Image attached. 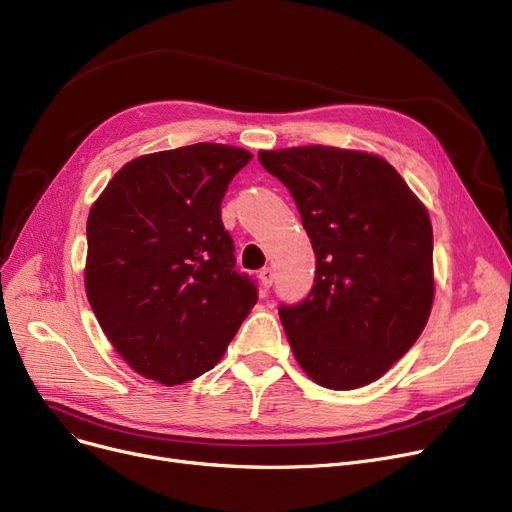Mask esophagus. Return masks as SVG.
<instances>
[{
  "label": "esophagus",
  "mask_w": 512,
  "mask_h": 512,
  "mask_svg": "<svg viewBox=\"0 0 512 512\" xmlns=\"http://www.w3.org/2000/svg\"><path fill=\"white\" fill-rule=\"evenodd\" d=\"M259 282H261V286L265 288V291H268V288L274 284V270L272 268H263L259 272Z\"/></svg>",
  "instance_id": "34e87169"
}]
</instances>
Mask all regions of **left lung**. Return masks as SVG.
I'll return each instance as SVG.
<instances>
[{
    "instance_id": "1",
    "label": "left lung",
    "mask_w": 512,
    "mask_h": 512,
    "mask_svg": "<svg viewBox=\"0 0 512 512\" xmlns=\"http://www.w3.org/2000/svg\"><path fill=\"white\" fill-rule=\"evenodd\" d=\"M288 188L316 253L309 295L278 314L301 368L347 391L383 376L416 343L433 305L427 209L387 161L299 146L259 152Z\"/></svg>"
}]
</instances>
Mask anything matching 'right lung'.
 Segmentation results:
<instances>
[{"instance_id":"right-lung-1","label":"right lung","mask_w":512,"mask_h":512,"mask_svg":"<svg viewBox=\"0 0 512 512\" xmlns=\"http://www.w3.org/2000/svg\"><path fill=\"white\" fill-rule=\"evenodd\" d=\"M253 159L192 144L127 163L87 217L85 291L108 341L146 379L211 370L257 303L221 224L232 177Z\"/></svg>"}]
</instances>
